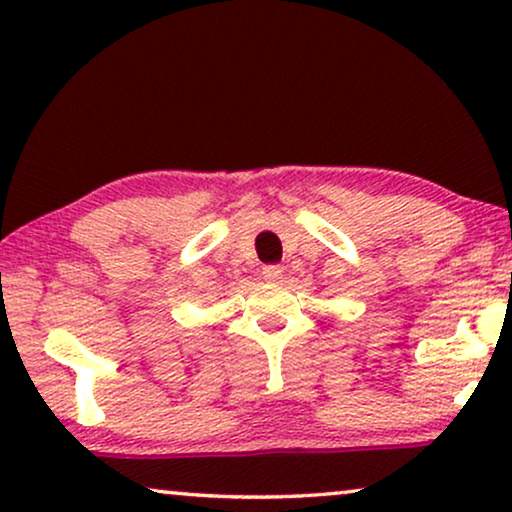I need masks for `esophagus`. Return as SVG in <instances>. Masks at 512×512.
<instances>
[{"label":"esophagus","mask_w":512,"mask_h":512,"mask_svg":"<svg viewBox=\"0 0 512 512\" xmlns=\"http://www.w3.org/2000/svg\"><path fill=\"white\" fill-rule=\"evenodd\" d=\"M282 277H284V270L279 268V265H265L263 268V279L268 284H279L282 282Z\"/></svg>","instance_id":"34e87169"}]
</instances>
